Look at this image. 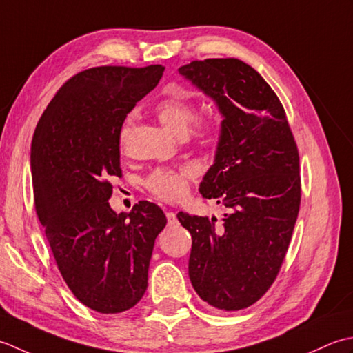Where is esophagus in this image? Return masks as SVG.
Masks as SVG:
<instances>
[{"instance_id":"34e87169","label":"esophagus","mask_w":353,"mask_h":353,"mask_svg":"<svg viewBox=\"0 0 353 353\" xmlns=\"http://www.w3.org/2000/svg\"><path fill=\"white\" fill-rule=\"evenodd\" d=\"M166 218H168L169 225H175L176 224V214L174 212H168L166 213Z\"/></svg>"}]
</instances>
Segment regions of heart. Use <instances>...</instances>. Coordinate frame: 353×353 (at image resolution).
I'll return each mask as SVG.
<instances>
[{
  "mask_svg": "<svg viewBox=\"0 0 353 353\" xmlns=\"http://www.w3.org/2000/svg\"><path fill=\"white\" fill-rule=\"evenodd\" d=\"M154 112L163 126L168 128L172 134L184 135L196 119V105L185 92H175L169 97L158 100L154 106ZM134 117L128 116L120 129L121 146H125L128 141ZM214 129L216 128L212 121L199 123L193 132V139L196 141H208L212 139ZM193 175H195V172L189 166L178 169H157L146 178L145 185L157 198L174 203V201H179L187 195Z\"/></svg>",
  "mask_w": 353,
  "mask_h": 353,
  "instance_id": "b5f03b06",
  "label": "heart"
}]
</instances>
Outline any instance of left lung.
Instances as JSON below:
<instances>
[{
    "instance_id": "left-lung-1",
    "label": "left lung",
    "mask_w": 353,
    "mask_h": 353,
    "mask_svg": "<svg viewBox=\"0 0 353 353\" xmlns=\"http://www.w3.org/2000/svg\"><path fill=\"white\" fill-rule=\"evenodd\" d=\"M222 114L214 164L199 192L228 213L179 212L192 234L189 277L198 296L222 311L261 299L285 261L300 199V158L283 105L257 71L234 57L193 61L178 70Z\"/></svg>"
}]
</instances>
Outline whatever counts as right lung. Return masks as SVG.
Masks as SVG:
<instances>
[{
  "mask_svg": "<svg viewBox=\"0 0 353 353\" xmlns=\"http://www.w3.org/2000/svg\"><path fill=\"white\" fill-rule=\"evenodd\" d=\"M163 71V65L83 70L61 86L33 134L36 214L71 292L100 314L139 303L155 239L168 222L148 201L126 216L108 203L110 178L121 176V125Z\"/></svg>",
  "mask_w": 353,
  "mask_h": 353,
  "instance_id": "right-lung-1",
  "label": "right lung"
}]
</instances>
